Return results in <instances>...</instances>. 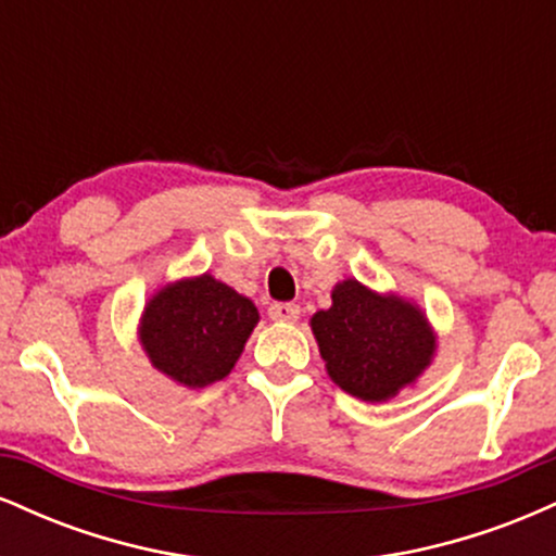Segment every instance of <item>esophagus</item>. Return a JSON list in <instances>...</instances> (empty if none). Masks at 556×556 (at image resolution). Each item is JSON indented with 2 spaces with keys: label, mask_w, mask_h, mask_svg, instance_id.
<instances>
[{
  "label": "esophagus",
  "mask_w": 556,
  "mask_h": 556,
  "mask_svg": "<svg viewBox=\"0 0 556 556\" xmlns=\"http://www.w3.org/2000/svg\"><path fill=\"white\" fill-rule=\"evenodd\" d=\"M269 318H271V321H285V324L298 321L300 305H295V303H274V305H269Z\"/></svg>",
  "instance_id": "1"
}]
</instances>
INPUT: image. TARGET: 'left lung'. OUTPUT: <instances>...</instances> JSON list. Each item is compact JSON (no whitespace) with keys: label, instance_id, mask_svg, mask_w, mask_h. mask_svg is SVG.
<instances>
[{"label":"left lung","instance_id":"obj_1","mask_svg":"<svg viewBox=\"0 0 556 556\" xmlns=\"http://www.w3.org/2000/svg\"><path fill=\"white\" fill-rule=\"evenodd\" d=\"M321 358L337 387L381 402L429 366L433 337L416 305L374 295L355 279L331 292V308L311 318Z\"/></svg>","mask_w":556,"mask_h":556}]
</instances>
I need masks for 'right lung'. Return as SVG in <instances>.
I'll return each mask as SVG.
<instances>
[{
    "label": "right lung",
    "instance_id": "obj_1",
    "mask_svg": "<svg viewBox=\"0 0 556 556\" xmlns=\"http://www.w3.org/2000/svg\"><path fill=\"white\" fill-rule=\"evenodd\" d=\"M256 321L251 300L203 274L151 298L140 342L159 371L185 387H206L232 371Z\"/></svg>",
    "mask_w": 556,
    "mask_h": 556
}]
</instances>
